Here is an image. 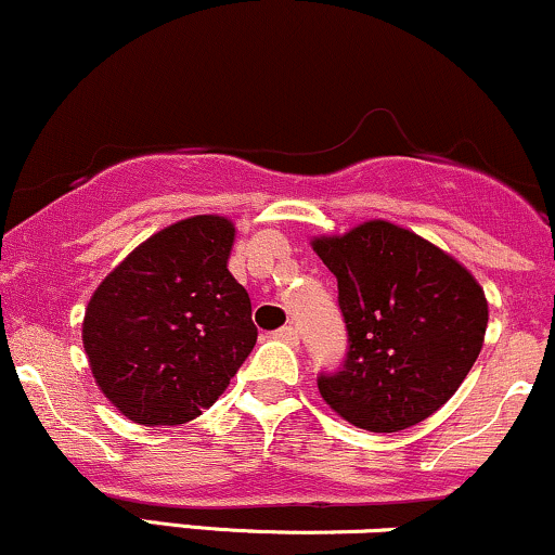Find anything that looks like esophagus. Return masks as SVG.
Returning <instances> with one entry per match:
<instances>
[{
  "instance_id": "34e87169",
  "label": "esophagus",
  "mask_w": 555,
  "mask_h": 555,
  "mask_svg": "<svg viewBox=\"0 0 555 555\" xmlns=\"http://www.w3.org/2000/svg\"><path fill=\"white\" fill-rule=\"evenodd\" d=\"M273 336H276V339L286 341V344H297V339H299V334H297L295 326H282Z\"/></svg>"
}]
</instances>
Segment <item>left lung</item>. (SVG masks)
Masks as SVG:
<instances>
[{"label":"left lung","mask_w":555,"mask_h":555,"mask_svg":"<svg viewBox=\"0 0 555 555\" xmlns=\"http://www.w3.org/2000/svg\"><path fill=\"white\" fill-rule=\"evenodd\" d=\"M313 250L339 286L347 358L318 391L347 423L397 433L423 423L473 371L488 326L475 276L428 240L365 221Z\"/></svg>","instance_id":"left-lung-1"}]
</instances>
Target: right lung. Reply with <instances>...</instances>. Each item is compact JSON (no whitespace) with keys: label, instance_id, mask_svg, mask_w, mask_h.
Masks as SVG:
<instances>
[{"label":"right lung","instance_id":"1","mask_svg":"<svg viewBox=\"0 0 555 555\" xmlns=\"http://www.w3.org/2000/svg\"><path fill=\"white\" fill-rule=\"evenodd\" d=\"M234 224L190 216L127 256L82 318L95 384L132 423L182 425L224 393L253 352L250 297L227 269Z\"/></svg>","mask_w":555,"mask_h":555}]
</instances>
